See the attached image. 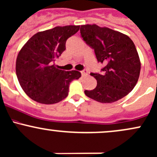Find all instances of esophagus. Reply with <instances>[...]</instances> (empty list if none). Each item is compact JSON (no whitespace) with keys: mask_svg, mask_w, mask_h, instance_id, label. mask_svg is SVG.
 <instances>
[{"mask_svg":"<svg viewBox=\"0 0 157 157\" xmlns=\"http://www.w3.org/2000/svg\"><path fill=\"white\" fill-rule=\"evenodd\" d=\"M81 74H82V77H86V76L88 75V71H87V70H83V71H82Z\"/></svg>","mask_w":157,"mask_h":157,"instance_id":"esophagus-1","label":"esophagus"}]
</instances>
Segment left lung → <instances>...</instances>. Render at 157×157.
Masks as SVG:
<instances>
[{
	"label": "left lung",
	"instance_id": "1",
	"mask_svg": "<svg viewBox=\"0 0 157 157\" xmlns=\"http://www.w3.org/2000/svg\"><path fill=\"white\" fill-rule=\"evenodd\" d=\"M83 40L94 50L98 62L104 63L103 74L91 73L97 80L87 97L100 103H113L128 94L136 85L141 62L135 44L128 36L106 27L83 25Z\"/></svg>",
	"mask_w": 157,
	"mask_h": 157
}]
</instances>
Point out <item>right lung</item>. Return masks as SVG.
<instances>
[{
	"instance_id": "1",
	"label": "right lung",
	"mask_w": 157,
	"mask_h": 157,
	"mask_svg": "<svg viewBox=\"0 0 157 157\" xmlns=\"http://www.w3.org/2000/svg\"><path fill=\"white\" fill-rule=\"evenodd\" d=\"M80 25L57 26L38 32L25 43L16 59L15 71L21 86L31 99L44 104L63 101L70 82L81 77L76 70L65 71L53 64L65 50V42Z\"/></svg>"
}]
</instances>
